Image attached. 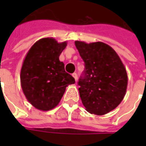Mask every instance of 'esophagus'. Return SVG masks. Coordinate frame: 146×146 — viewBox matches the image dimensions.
I'll list each match as a JSON object with an SVG mask.
<instances>
[{
  "label": "esophagus",
  "instance_id": "1",
  "mask_svg": "<svg viewBox=\"0 0 146 146\" xmlns=\"http://www.w3.org/2000/svg\"><path fill=\"white\" fill-rule=\"evenodd\" d=\"M72 76H73V77H74V79H75V80H77V74H76V73H73V75H72Z\"/></svg>",
  "mask_w": 146,
  "mask_h": 146
}]
</instances>
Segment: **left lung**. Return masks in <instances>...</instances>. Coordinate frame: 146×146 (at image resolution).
Segmentation results:
<instances>
[{"label":"left lung","instance_id":"left-lung-1","mask_svg":"<svg viewBox=\"0 0 146 146\" xmlns=\"http://www.w3.org/2000/svg\"><path fill=\"white\" fill-rule=\"evenodd\" d=\"M75 45L85 66L78 82L83 105L92 114L105 115L116 109L126 95L124 65L113 48L103 42L76 40Z\"/></svg>","mask_w":146,"mask_h":146}]
</instances>
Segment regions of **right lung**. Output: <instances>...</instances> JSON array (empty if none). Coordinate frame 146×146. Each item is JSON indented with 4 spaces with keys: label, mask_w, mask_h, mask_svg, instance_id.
<instances>
[{
    "label": "right lung",
    "mask_w": 146,
    "mask_h": 146,
    "mask_svg": "<svg viewBox=\"0 0 146 146\" xmlns=\"http://www.w3.org/2000/svg\"><path fill=\"white\" fill-rule=\"evenodd\" d=\"M67 42L51 37L39 40L25 57L20 72L21 87L26 98L33 106L41 111L56 107L68 85L75 80L65 71L59 55Z\"/></svg>",
    "instance_id": "right-lung-1"
}]
</instances>
